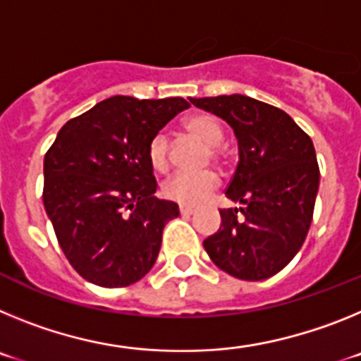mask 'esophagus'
Instances as JSON below:
<instances>
[{"label":"esophagus","mask_w":361,"mask_h":361,"mask_svg":"<svg viewBox=\"0 0 361 361\" xmlns=\"http://www.w3.org/2000/svg\"><path fill=\"white\" fill-rule=\"evenodd\" d=\"M180 213L183 215H193V212H195V208H191V206H180Z\"/></svg>","instance_id":"obj_1"}]
</instances>
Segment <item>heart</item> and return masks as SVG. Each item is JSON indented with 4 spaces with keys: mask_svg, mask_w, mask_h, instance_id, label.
I'll use <instances>...</instances> for the list:
<instances>
[{
    "mask_svg": "<svg viewBox=\"0 0 361 361\" xmlns=\"http://www.w3.org/2000/svg\"><path fill=\"white\" fill-rule=\"evenodd\" d=\"M188 133L197 137L199 141L209 146L212 159L219 161L220 152L216 146L224 139L222 124L209 114H195L184 121ZM149 164L157 171H166L170 168V141L166 133H157L148 145ZM220 178L215 171L204 173H177L162 184V193L168 200L183 204V206H199L219 188Z\"/></svg>",
    "mask_w": 361,
    "mask_h": 361,
    "instance_id": "1",
    "label": "heart"
}]
</instances>
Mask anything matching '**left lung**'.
Listing matches in <instances>:
<instances>
[{"mask_svg":"<svg viewBox=\"0 0 361 361\" xmlns=\"http://www.w3.org/2000/svg\"><path fill=\"white\" fill-rule=\"evenodd\" d=\"M222 117L238 139V164L220 209L219 231L204 240L216 267L240 280H266L288 266L307 237L320 168L311 137L283 110L247 95L190 99Z\"/></svg>","mask_w":361,"mask_h":361,"instance_id":"1","label":"left lung"}]
</instances>
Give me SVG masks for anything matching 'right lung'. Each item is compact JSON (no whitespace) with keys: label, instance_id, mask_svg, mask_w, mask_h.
<instances>
[{"label":"right lung","instance_id":"add662e5","mask_svg":"<svg viewBox=\"0 0 361 361\" xmlns=\"http://www.w3.org/2000/svg\"><path fill=\"white\" fill-rule=\"evenodd\" d=\"M183 97L104 99L59 130L44 155L43 204L70 266L101 288L132 286L153 267L178 206L153 197L148 145Z\"/></svg>","mask_w":361,"mask_h":361}]
</instances>
